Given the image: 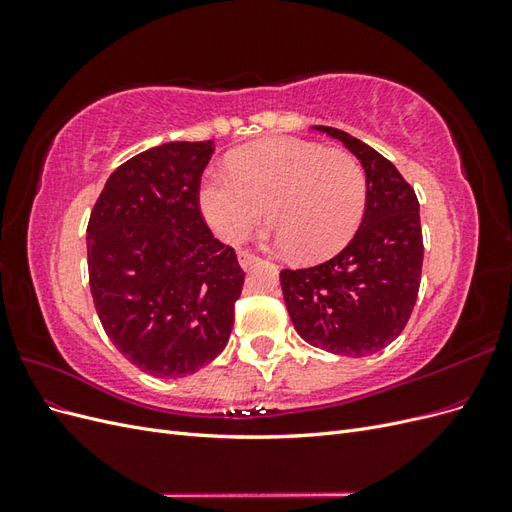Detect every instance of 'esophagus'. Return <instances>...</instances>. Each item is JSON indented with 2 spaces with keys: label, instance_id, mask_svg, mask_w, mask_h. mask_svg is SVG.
Returning a JSON list of instances; mask_svg holds the SVG:
<instances>
[{
  "label": "esophagus",
  "instance_id": "esophagus-1",
  "mask_svg": "<svg viewBox=\"0 0 512 512\" xmlns=\"http://www.w3.org/2000/svg\"><path fill=\"white\" fill-rule=\"evenodd\" d=\"M237 256H239V265H241L243 269H247V267H252V265H254V262L258 260V256H256V254H252L250 250H241V252H239Z\"/></svg>",
  "mask_w": 512,
  "mask_h": 512
}]
</instances>
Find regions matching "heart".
<instances>
[{
    "instance_id": "1",
    "label": "heart",
    "mask_w": 512,
    "mask_h": 512,
    "mask_svg": "<svg viewBox=\"0 0 512 512\" xmlns=\"http://www.w3.org/2000/svg\"><path fill=\"white\" fill-rule=\"evenodd\" d=\"M230 170H207L198 188L203 218L228 243L250 235L267 207V241L316 262L342 250L363 220L367 177L344 149L267 138L239 149Z\"/></svg>"
}]
</instances>
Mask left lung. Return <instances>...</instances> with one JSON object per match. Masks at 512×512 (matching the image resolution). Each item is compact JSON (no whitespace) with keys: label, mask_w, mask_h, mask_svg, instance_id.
Returning <instances> with one entry per match:
<instances>
[{"label":"left lung","mask_w":512,"mask_h":512,"mask_svg":"<svg viewBox=\"0 0 512 512\" xmlns=\"http://www.w3.org/2000/svg\"><path fill=\"white\" fill-rule=\"evenodd\" d=\"M314 130L342 141L367 177L363 222L331 260L280 273L294 329L307 344L342 356L389 346L408 324L421 286L423 230L412 185L359 138L329 126Z\"/></svg>","instance_id":"left-lung-1"}]
</instances>
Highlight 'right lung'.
<instances>
[{
    "instance_id": "1",
    "label": "right lung",
    "mask_w": 512,
    "mask_h": 512,
    "mask_svg": "<svg viewBox=\"0 0 512 512\" xmlns=\"http://www.w3.org/2000/svg\"><path fill=\"white\" fill-rule=\"evenodd\" d=\"M213 141L164 143L108 177L87 226L89 288L102 327L156 378L211 363L235 324L245 273L198 205Z\"/></svg>"
}]
</instances>
